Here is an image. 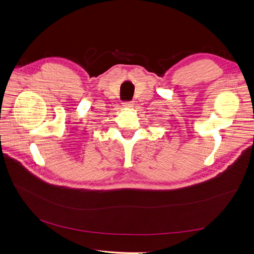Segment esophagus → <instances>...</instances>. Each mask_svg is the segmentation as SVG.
I'll return each mask as SVG.
<instances>
[{"mask_svg":"<svg viewBox=\"0 0 254 254\" xmlns=\"http://www.w3.org/2000/svg\"><path fill=\"white\" fill-rule=\"evenodd\" d=\"M123 106H124L125 108L131 109V108H134L135 104H134V102H124V103H123Z\"/></svg>","mask_w":254,"mask_h":254,"instance_id":"1","label":"esophagus"}]
</instances>
